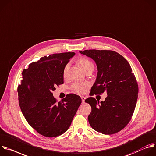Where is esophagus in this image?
Returning <instances> with one entry per match:
<instances>
[{
	"label": "esophagus",
	"mask_w": 156,
	"mask_h": 156,
	"mask_svg": "<svg viewBox=\"0 0 156 156\" xmlns=\"http://www.w3.org/2000/svg\"><path fill=\"white\" fill-rule=\"evenodd\" d=\"M80 97H81V99H82V103H84V102H85V99H86V98H85V97H83V96H81Z\"/></svg>",
	"instance_id": "1"
}]
</instances>
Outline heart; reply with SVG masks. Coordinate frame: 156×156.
I'll list each match as a JSON object with an SVG mask.
<instances>
[{
	"mask_svg": "<svg viewBox=\"0 0 156 156\" xmlns=\"http://www.w3.org/2000/svg\"><path fill=\"white\" fill-rule=\"evenodd\" d=\"M78 65L80 66V67L82 69V70L85 72L87 70H93V68H94V66H93V64L92 63V62L91 61H90L88 59L84 58V57H81L80 58H79L77 61ZM69 67V65L67 64L63 69V75L65 76L68 69ZM87 87V85L84 83H82V82H75L74 83L71 88L73 91H75L77 93H79V94H83L85 92L86 88Z\"/></svg>",
	"mask_w": 156,
	"mask_h": 156,
	"instance_id": "obj_1",
	"label": "heart"
}]
</instances>
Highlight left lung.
I'll return each instance as SVG.
<instances>
[{"mask_svg": "<svg viewBox=\"0 0 156 156\" xmlns=\"http://www.w3.org/2000/svg\"><path fill=\"white\" fill-rule=\"evenodd\" d=\"M79 52L93 59L97 66V77L90 95H101L105 91L108 95L100 103L93 97L85 100L91 107L88 117L90 125L103 134L117 133L130 122L138 98V83L130 65L114 51L86 50Z\"/></svg>", "mask_w": 156, "mask_h": 156, "instance_id": "obj_1", "label": "left lung"}]
</instances>
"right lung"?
Segmentation results:
<instances>
[{
    "label": "right lung",
    "mask_w": 156,
    "mask_h": 156,
    "mask_svg": "<svg viewBox=\"0 0 156 156\" xmlns=\"http://www.w3.org/2000/svg\"><path fill=\"white\" fill-rule=\"evenodd\" d=\"M75 54L45 56L23 71L17 90L20 107L27 123L44 136L56 137L66 132L82 103L73 93L56 103L52 93L56 85L64 83V68Z\"/></svg>",
    "instance_id": "add662e5"
}]
</instances>
